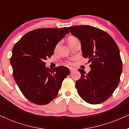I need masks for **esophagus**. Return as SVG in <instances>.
<instances>
[{"label": "esophagus", "instance_id": "1", "mask_svg": "<svg viewBox=\"0 0 129 129\" xmlns=\"http://www.w3.org/2000/svg\"><path fill=\"white\" fill-rule=\"evenodd\" d=\"M69 70H70V73H72V72L75 71V69H73V68H70Z\"/></svg>", "mask_w": 129, "mask_h": 129}]
</instances>
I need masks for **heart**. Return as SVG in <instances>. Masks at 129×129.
I'll list each match as a JSON object with an SVG mask.
<instances>
[{
  "label": "heart",
  "mask_w": 129,
  "mask_h": 129,
  "mask_svg": "<svg viewBox=\"0 0 129 129\" xmlns=\"http://www.w3.org/2000/svg\"><path fill=\"white\" fill-rule=\"evenodd\" d=\"M76 39H77L76 38H75V37L71 36V37H70V38H69V39H68V42L73 41V40H76ZM58 46H59V43L56 45V47H55V50H56V49H57ZM67 63H68V64H71L72 63V62L71 61H67Z\"/></svg>",
  "instance_id": "heart-1"
}]
</instances>
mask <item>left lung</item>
Here are the masks:
<instances>
[{"label": "left lung", "mask_w": 129, "mask_h": 129, "mask_svg": "<svg viewBox=\"0 0 129 129\" xmlns=\"http://www.w3.org/2000/svg\"><path fill=\"white\" fill-rule=\"evenodd\" d=\"M69 29L80 40L83 56L91 63L88 73L78 69L81 77L76 82L77 93L89 104L103 103L112 96L120 82L123 64L119 47L110 35L99 28L81 25Z\"/></svg>", "instance_id": "obj_1"}]
</instances>
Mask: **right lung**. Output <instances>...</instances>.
Here are the masks:
<instances>
[{
    "label": "right lung",
    "instance_id": "1",
    "mask_svg": "<svg viewBox=\"0 0 129 129\" xmlns=\"http://www.w3.org/2000/svg\"><path fill=\"white\" fill-rule=\"evenodd\" d=\"M69 33L66 27L40 28L29 31L15 43L10 60L13 78L30 102L39 105L50 103L70 74L66 67L46 68L44 61L51 57L56 45Z\"/></svg>",
    "mask_w": 129,
    "mask_h": 129
}]
</instances>
